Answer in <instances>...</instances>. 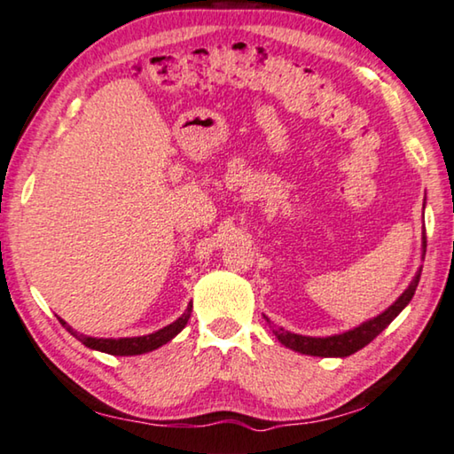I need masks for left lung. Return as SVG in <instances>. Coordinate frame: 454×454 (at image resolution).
I'll return each instance as SVG.
<instances>
[{"instance_id": "obj_1", "label": "left lung", "mask_w": 454, "mask_h": 454, "mask_svg": "<svg viewBox=\"0 0 454 454\" xmlns=\"http://www.w3.org/2000/svg\"><path fill=\"white\" fill-rule=\"evenodd\" d=\"M424 254H427V234L422 232V261H424ZM420 272L422 269L416 270V275L412 280H410L406 291L402 293L400 297L386 309V311H382L368 321H364L362 325H357L349 331H343V333L329 335V337H311V335L293 333V331H286L283 327L272 329V333L277 335V340L283 343L285 348L299 351V354L317 356V357H348L362 348H365L370 341L376 340V337L382 333V331L390 325L395 317H398L402 309H404L414 297L416 286H419V280H420ZM264 319L270 325L269 317Z\"/></svg>"}]
</instances>
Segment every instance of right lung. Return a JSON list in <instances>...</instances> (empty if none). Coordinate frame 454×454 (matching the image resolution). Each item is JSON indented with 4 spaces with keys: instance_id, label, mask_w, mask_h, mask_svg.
Masks as SVG:
<instances>
[{
    "instance_id": "add662e5",
    "label": "right lung",
    "mask_w": 454,
    "mask_h": 454,
    "mask_svg": "<svg viewBox=\"0 0 454 454\" xmlns=\"http://www.w3.org/2000/svg\"><path fill=\"white\" fill-rule=\"evenodd\" d=\"M192 307L193 305L190 303L182 317H177L174 323H169V325H165L163 329L155 331V333L139 335V337H119V340H114V337H89V335L76 333L67 321L60 319V323L62 327H67L70 335H74L78 341L86 345V348L103 351V354H111V356H141V354H147V351L161 348V345L174 340L179 331L188 325V321L192 317Z\"/></svg>"
}]
</instances>
